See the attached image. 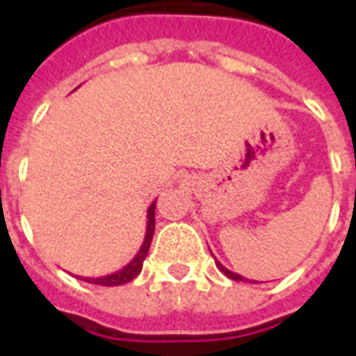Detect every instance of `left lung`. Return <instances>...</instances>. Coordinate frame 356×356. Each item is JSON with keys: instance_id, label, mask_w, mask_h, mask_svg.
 Segmentation results:
<instances>
[{"instance_id": "1", "label": "left lung", "mask_w": 356, "mask_h": 356, "mask_svg": "<svg viewBox=\"0 0 356 356\" xmlns=\"http://www.w3.org/2000/svg\"><path fill=\"white\" fill-rule=\"evenodd\" d=\"M216 265H217V268H219V270H221V273H223L225 276H229V278H232V280H236V282H240V280H246L244 276L236 275V273H232V270H229V268H227V267H223V265L217 261V259H216Z\"/></svg>"}]
</instances>
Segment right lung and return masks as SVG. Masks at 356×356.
I'll use <instances>...</instances> for the list:
<instances>
[{
    "mask_svg": "<svg viewBox=\"0 0 356 356\" xmlns=\"http://www.w3.org/2000/svg\"><path fill=\"white\" fill-rule=\"evenodd\" d=\"M154 211H156V200L150 204V208L147 211V234H145V240H143V246L137 252V255L133 257L131 261L127 263L124 268H120L114 275L101 276V278H81L86 282L99 284V286H122V284L131 282L133 278H137V275L143 268V261L147 259L148 248H150V242H152V236H154Z\"/></svg>",
    "mask_w": 356,
    "mask_h": 356,
    "instance_id": "add662e5",
    "label": "right lung"
}]
</instances>
